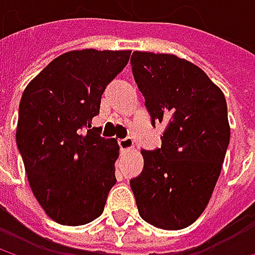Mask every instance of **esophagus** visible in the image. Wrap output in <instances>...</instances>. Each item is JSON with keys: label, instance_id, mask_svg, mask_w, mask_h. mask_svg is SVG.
I'll return each mask as SVG.
<instances>
[{"label": "esophagus", "instance_id": "esophagus-1", "mask_svg": "<svg viewBox=\"0 0 255 255\" xmlns=\"http://www.w3.org/2000/svg\"><path fill=\"white\" fill-rule=\"evenodd\" d=\"M118 144H120V149H121L123 152H126V150L132 149V146H134V140H132L131 137L120 138V140H118Z\"/></svg>", "mask_w": 255, "mask_h": 255}]
</instances>
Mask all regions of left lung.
Wrapping results in <instances>:
<instances>
[{
    "label": "left lung",
    "mask_w": 255,
    "mask_h": 255,
    "mask_svg": "<svg viewBox=\"0 0 255 255\" xmlns=\"http://www.w3.org/2000/svg\"><path fill=\"white\" fill-rule=\"evenodd\" d=\"M132 77L150 123H164L161 147L141 150L129 180L140 217L164 230L190 226L205 210L230 140L225 94L193 63L173 54L134 51Z\"/></svg>",
    "instance_id": "obj_1"
}]
</instances>
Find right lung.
<instances>
[{"mask_svg":"<svg viewBox=\"0 0 255 255\" xmlns=\"http://www.w3.org/2000/svg\"><path fill=\"white\" fill-rule=\"evenodd\" d=\"M129 54L93 48L65 53L23 91L17 149L36 201L60 225L81 226L97 219L117 183L120 146L91 128V120Z\"/></svg>","mask_w":255,"mask_h":255,"instance_id":"obj_1","label":"right lung"}]
</instances>
